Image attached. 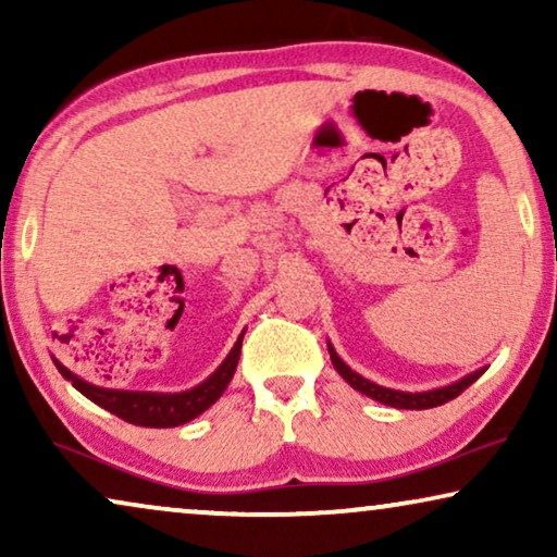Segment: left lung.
<instances>
[{
    "label": "left lung",
    "instance_id": "obj_1",
    "mask_svg": "<svg viewBox=\"0 0 557 557\" xmlns=\"http://www.w3.org/2000/svg\"><path fill=\"white\" fill-rule=\"evenodd\" d=\"M330 357H332V364L334 370L339 372L342 377L347 380L349 385L355 387V391H360L362 395H368V398L377 400V403H385V406L391 408H406V410H425V408H436V406H444V403L454 400L456 395H461L463 391L471 383H476L479 377L484 375V370H476L471 372V375L456 380V383L446 385V387H436V391H425V393H403V391H391V387H383V385H375L372 380H364L362 375H357V372L349 368V364H345L339 360V355L334 352V347L330 345Z\"/></svg>",
    "mask_w": 557,
    "mask_h": 557
}]
</instances>
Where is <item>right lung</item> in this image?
<instances>
[{"mask_svg":"<svg viewBox=\"0 0 557 557\" xmlns=\"http://www.w3.org/2000/svg\"><path fill=\"white\" fill-rule=\"evenodd\" d=\"M240 345H243V334L233 345L231 355L225 357L223 364H220L208 380H202L200 385L185 393L111 391V387H98V385L86 383V380L73 375V372L63 368L58 360L55 364L60 375L71 380L75 391H81L88 400H94L96 406L106 408L109 413L124 418V421L134 425H147V429H174V425H182L205 413V410H208L212 403L225 393L227 383H231L235 375V368H238Z\"/></svg>","mask_w":557,"mask_h":557,"instance_id":"add662e5","label":"right lung"}]
</instances>
